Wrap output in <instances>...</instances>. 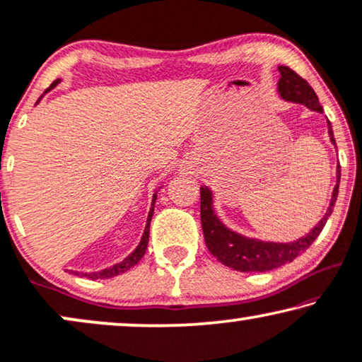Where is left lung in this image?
Returning a JSON list of instances; mask_svg holds the SVG:
<instances>
[{"label":"left lung","mask_w":362,"mask_h":362,"mask_svg":"<svg viewBox=\"0 0 362 362\" xmlns=\"http://www.w3.org/2000/svg\"><path fill=\"white\" fill-rule=\"evenodd\" d=\"M279 77L278 90L285 100L291 103L305 104L306 107L316 112H322V107L317 100V95L310 84L298 76L295 71L290 69L288 66L278 67ZM329 129V139L332 144H336L334 136H332L331 124H327ZM336 182L334 190H332L329 209L322 216L320 223L313 228L306 237H303L296 242L291 243H274V242H262V240L247 238L243 235L235 233L226 228V226L218 220V216L214 211V202H211V192L209 187H200V218H202V230H204V237L206 248L214 257L225 264V267L237 269V272H269L273 268H279L283 264L290 263L295 259L298 255H301L306 248L311 247V243L317 238L325 228L326 220L329 218L334 209L336 199H338L339 180H341V167L338 165L336 170Z\"/></svg>","instance_id":"1"}]
</instances>
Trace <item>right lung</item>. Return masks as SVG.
I'll return each instance as SVG.
<instances>
[{"label":"right lung","mask_w":362,"mask_h":362,"mask_svg":"<svg viewBox=\"0 0 362 362\" xmlns=\"http://www.w3.org/2000/svg\"><path fill=\"white\" fill-rule=\"evenodd\" d=\"M59 83V79L54 81L49 88L46 89V93L49 89L54 88V86ZM156 199L157 195L153 194V200H152V206H151V211H148V216H147V225H146V230H144V235H142V240L141 243L137 245V248L134 250V252L129 255L127 258L122 259L120 263H115L114 267L110 268H105V269H100V272H95V273H77L74 272V274H81V276H86L89 279H105V278H112V276H117L120 273H125L127 269H131L132 267H136V264L141 262V258L146 255V250H147V245H148V230H151V220H152V215H153V204H156Z\"/></svg>","instance_id":"obj_1"}]
</instances>
